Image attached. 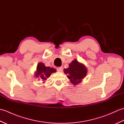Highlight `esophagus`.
<instances>
[{
	"instance_id": "34e87169",
	"label": "esophagus",
	"mask_w": 124,
	"mask_h": 124,
	"mask_svg": "<svg viewBox=\"0 0 124 124\" xmlns=\"http://www.w3.org/2000/svg\"><path fill=\"white\" fill-rule=\"evenodd\" d=\"M56 70H57V71L62 72V70H63V68L62 67H57L56 68Z\"/></svg>"
}]
</instances>
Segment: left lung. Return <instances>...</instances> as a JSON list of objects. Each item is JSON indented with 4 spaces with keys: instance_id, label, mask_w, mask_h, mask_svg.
<instances>
[{
    "instance_id": "8db88e82",
    "label": "left lung",
    "mask_w": 124,
    "mask_h": 124,
    "mask_svg": "<svg viewBox=\"0 0 124 124\" xmlns=\"http://www.w3.org/2000/svg\"><path fill=\"white\" fill-rule=\"evenodd\" d=\"M64 72L68 75L67 77L73 85L79 84L87 75V68L83 64L74 60L69 64V67L64 70Z\"/></svg>"
}]
</instances>
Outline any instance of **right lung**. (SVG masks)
Returning a JSON list of instances; mask_svg holds the SVG:
<instances>
[{
    "label": "right lung",
    "instance_id": "add662e5",
    "mask_svg": "<svg viewBox=\"0 0 124 124\" xmlns=\"http://www.w3.org/2000/svg\"><path fill=\"white\" fill-rule=\"evenodd\" d=\"M56 72V70L49 67H45L43 63H39L37 67V71L35 72V77L40 79L43 81L45 80L49 77L52 73Z\"/></svg>",
    "mask_w": 124,
    "mask_h": 124
}]
</instances>
